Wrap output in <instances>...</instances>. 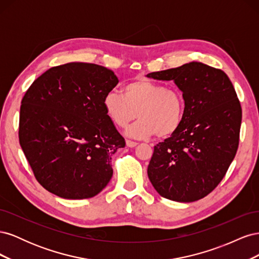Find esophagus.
<instances>
[{"instance_id": "1", "label": "esophagus", "mask_w": 259, "mask_h": 259, "mask_svg": "<svg viewBox=\"0 0 259 259\" xmlns=\"http://www.w3.org/2000/svg\"><path fill=\"white\" fill-rule=\"evenodd\" d=\"M126 146H127V147H130V148H133V147L137 146V143H136V142H133V140L127 139V140H126Z\"/></svg>"}]
</instances>
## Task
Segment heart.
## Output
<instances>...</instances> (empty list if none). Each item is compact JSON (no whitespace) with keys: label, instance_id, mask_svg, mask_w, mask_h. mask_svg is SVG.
<instances>
[{"label":"heart","instance_id":"b5f03b06","mask_svg":"<svg viewBox=\"0 0 259 259\" xmlns=\"http://www.w3.org/2000/svg\"><path fill=\"white\" fill-rule=\"evenodd\" d=\"M103 104L109 119L119 127H126L138 116L140 120L127 131L137 138L174 135L185 111V99L178 89L143 77L125 83L122 94L108 92Z\"/></svg>","mask_w":259,"mask_h":259}]
</instances>
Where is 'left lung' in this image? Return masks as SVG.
<instances>
[{"label": "left lung", "instance_id": "8db88e82", "mask_svg": "<svg viewBox=\"0 0 259 259\" xmlns=\"http://www.w3.org/2000/svg\"><path fill=\"white\" fill-rule=\"evenodd\" d=\"M147 76L174 81L185 99L182 125L154 146L148 177L163 198L198 201L222 182L236 156L242 121L237 93L223 70L197 61Z\"/></svg>", "mask_w": 259, "mask_h": 259}]
</instances>
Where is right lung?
Wrapping results in <instances>:
<instances>
[{"mask_svg": "<svg viewBox=\"0 0 259 259\" xmlns=\"http://www.w3.org/2000/svg\"><path fill=\"white\" fill-rule=\"evenodd\" d=\"M117 82L110 69L69 62L49 69L26 92L19 143L48 191L82 200L95 197L110 182L111 156L125 140L103 103Z\"/></svg>", "mask_w": 259, "mask_h": 259, "instance_id": "obj_1", "label": "right lung"}]
</instances>
